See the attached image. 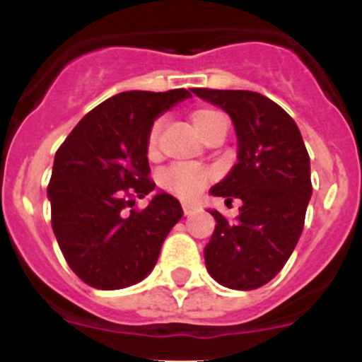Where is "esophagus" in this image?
Masks as SVG:
<instances>
[{"mask_svg": "<svg viewBox=\"0 0 362 362\" xmlns=\"http://www.w3.org/2000/svg\"><path fill=\"white\" fill-rule=\"evenodd\" d=\"M196 204H192V203H183V212L185 216H192V214L196 212Z\"/></svg>", "mask_w": 362, "mask_h": 362, "instance_id": "obj_1", "label": "esophagus"}]
</instances>
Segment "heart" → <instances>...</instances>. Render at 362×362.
<instances>
[{
  "mask_svg": "<svg viewBox=\"0 0 362 362\" xmlns=\"http://www.w3.org/2000/svg\"><path fill=\"white\" fill-rule=\"evenodd\" d=\"M192 123L196 127L197 132L201 136H209L210 130L216 127V124L226 121L225 114L212 107H199L192 112ZM163 130V119L158 117L153 119L150 124L148 132H146V141L145 148L148 158H158L159 153V136H161ZM214 174L209 168H201L196 165H188V163H175L170 168H166V172L163 174V185L170 192L177 194L181 197H196L199 196L203 188L212 181Z\"/></svg>",
  "mask_w": 362,
  "mask_h": 362,
  "instance_id": "heart-1",
  "label": "heart"
}]
</instances>
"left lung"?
Masks as SVG:
<instances>
[{
  "label": "left lung",
  "mask_w": 362,
  "mask_h": 362,
  "mask_svg": "<svg viewBox=\"0 0 362 362\" xmlns=\"http://www.w3.org/2000/svg\"><path fill=\"white\" fill-rule=\"evenodd\" d=\"M232 117L238 163L214 196L239 197V217L214 210L216 230L204 246L210 276L232 290H255L281 272L305 226L312 196L310 158L296 121L267 95L250 90L194 88Z\"/></svg>",
  "instance_id": "1"
}]
</instances>
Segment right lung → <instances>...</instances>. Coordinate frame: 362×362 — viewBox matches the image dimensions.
I'll return each mask as SVG.
<instances>
[{
    "label": "right lung",
    "mask_w": 362,
    "mask_h": 362,
    "mask_svg": "<svg viewBox=\"0 0 362 362\" xmlns=\"http://www.w3.org/2000/svg\"><path fill=\"white\" fill-rule=\"evenodd\" d=\"M190 92H121L92 108L54 158L49 183L50 223L66 263L99 290L127 288L152 272L183 209L156 188L146 158V132L161 112Z\"/></svg>",
    "instance_id": "add662e5"
}]
</instances>
